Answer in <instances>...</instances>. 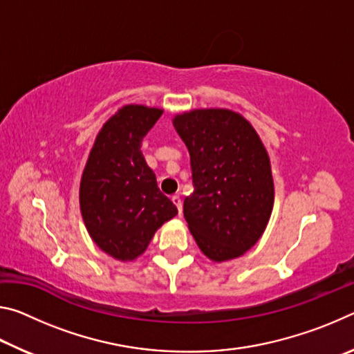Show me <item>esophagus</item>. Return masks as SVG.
<instances>
[{
  "label": "esophagus",
  "mask_w": 354,
  "mask_h": 354,
  "mask_svg": "<svg viewBox=\"0 0 354 354\" xmlns=\"http://www.w3.org/2000/svg\"><path fill=\"white\" fill-rule=\"evenodd\" d=\"M171 201L175 203V206L178 207V212H179V215H181V212H183V203H181V196H179V195H173V196H171Z\"/></svg>",
  "instance_id": "obj_1"
}]
</instances>
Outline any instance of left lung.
Listing matches in <instances>:
<instances>
[{"mask_svg":"<svg viewBox=\"0 0 354 354\" xmlns=\"http://www.w3.org/2000/svg\"><path fill=\"white\" fill-rule=\"evenodd\" d=\"M189 148L194 194L184 217L200 250L214 262L241 257L266 231L273 211L270 158L239 112L192 109L173 117Z\"/></svg>","mask_w":354,"mask_h":354,"instance_id":"1","label":"left lung"}]
</instances>
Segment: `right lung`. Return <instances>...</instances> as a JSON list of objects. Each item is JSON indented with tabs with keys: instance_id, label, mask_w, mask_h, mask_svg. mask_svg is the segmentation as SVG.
I'll return each mask as SVG.
<instances>
[{
	"instance_id": "1",
	"label": "right lung",
	"mask_w": 354,
	"mask_h": 354,
	"mask_svg": "<svg viewBox=\"0 0 354 354\" xmlns=\"http://www.w3.org/2000/svg\"><path fill=\"white\" fill-rule=\"evenodd\" d=\"M164 109L127 104L107 120L88 153L80 184L84 225L95 245L128 262L145 253L154 232L178 214L140 151Z\"/></svg>"
}]
</instances>
